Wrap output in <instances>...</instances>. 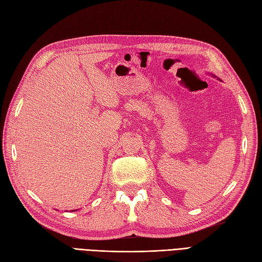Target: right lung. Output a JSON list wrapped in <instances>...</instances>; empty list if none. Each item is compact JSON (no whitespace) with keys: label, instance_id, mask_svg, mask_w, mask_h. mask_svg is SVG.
Listing matches in <instances>:
<instances>
[{"label":"right lung","instance_id":"1","mask_svg":"<svg viewBox=\"0 0 262 262\" xmlns=\"http://www.w3.org/2000/svg\"><path fill=\"white\" fill-rule=\"evenodd\" d=\"M72 211H73V210H72ZM74 211H75V210H74Z\"/></svg>","mask_w":262,"mask_h":262}]
</instances>
